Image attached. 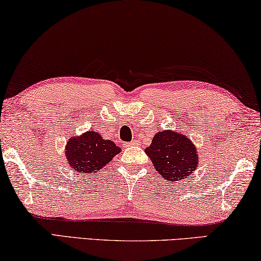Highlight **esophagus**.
Listing matches in <instances>:
<instances>
[{"label":"esophagus","mask_w":261,"mask_h":261,"mask_svg":"<svg viewBox=\"0 0 261 261\" xmlns=\"http://www.w3.org/2000/svg\"><path fill=\"white\" fill-rule=\"evenodd\" d=\"M139 144V141H137V139H135V141H132L131 143H129V145L131 146V145H138Z\"/></svg>","instance_id":"obj_1"}]
</instances>
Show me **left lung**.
<instances>
[{"label":"left lung","mask_w":261,"mask_h":261,"mask_svg":"<svg viewBox=\"0 0 261 261\" xmlns=\"http://www.w3.org/2000/svg\"><path fill=\"white\" fill-rule=\"evenodd\" d=\"M154 169L170 181H180L198 168L197 147L188 136L177 131L157 132L145 149Z\"/></svg>","instance_id":"obj_1"}]
</instances>
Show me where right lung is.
Here are the masks:
<instances>
[{
  "label": "right lung",
  "mask_w": 261,
  "mask_h": 261,
  "mask_svg": "<svg viewBox=\"0 0 261 261\" xmlns=\"http://www.w3.org/2000/svg\"><path fill=\"white\" fill-rule=\"evenodd\" d=\"M120 151V147L112 141L104 139L98 132L87 131L68 139L65 157L73 171L92 174L99 172Z\"/></svg>",
  "instance_id": "add662e5"
}]
</instances>
